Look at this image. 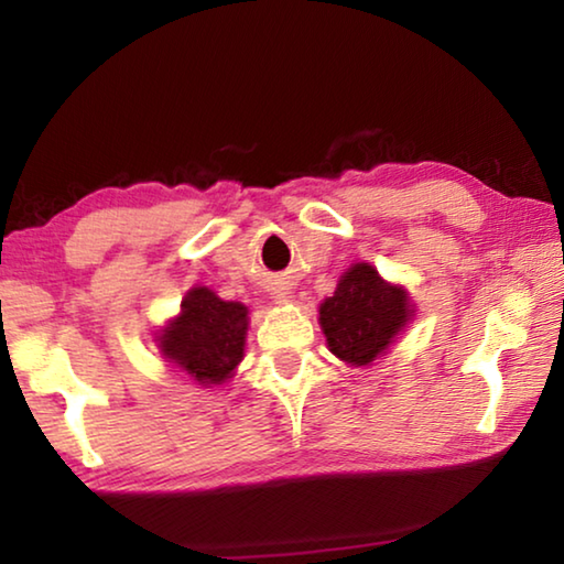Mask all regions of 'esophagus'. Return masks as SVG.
Segmentation results:
<instances>
[{"instance_id":"obj_1","label":"esophagus","mask_w":564,"mask_h":564,"mask_svg":"<svg viewBox=\"0 0 564 564\" xmlns=\"http://www.w3.org/2000/svg\"><path fill=\"white\" fill-rule=\"evenodd\" d=\"M273 301H275V303L291 301V291L285 289V285H275V289H273Z\"/></svg>"}]
</instances>
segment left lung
I'll return each mask as SVG.
<instances>
[{"label":"left lung","mask_w":564,"mask_h":564,"mask_svg":"<svg viewBox=\"0 0 564 564\" xmlns=\"http://www.w3.org/2000/svg\"><path fill=\"white\" fill-rule=\"evenodd\" d=\"M318 313L333 356L356 368L383 356L415 316L405 289L380 279L370 263H352Z\"/></svg>","instance_id":"left-lung-1"}]
</instances>
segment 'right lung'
Listing matches in <instances>:
<instances>
[{"label":"right lung","instance_id":"obj_1","mask_svg":"<svg viewBox=\"0 0 564 564\" xmlns=\"http://www.w3.org/2000/svg\"><path fill=\"white\" fill-rule=\"evenodd\" d=\"M248 308L243 303L218 299L206 285L191 289L181 301V313L159 333V350L169 362L198 386H221L243 358Z\"/></svg>","mask_w":564,"mask_h":564}]
</instances>
